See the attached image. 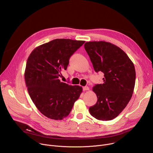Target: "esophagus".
Listing matches in <instances>:
<instances>
[{
    "label": "esophagus",
    "instance_id": "34e87169",
    "mask_svg": "<svg viewBox=\"0 0 153 153\" xmlns=\"http://www.w3.org/2000/svg\"><path fill=\"white\" fill-rule=\"evenodd\" d=\"M83 90L84 91H87V90H89V87L85 86V87H83Z\"/></svg>",
    "mask_w": 153,
    "mask_h": 153
}]
</instances>
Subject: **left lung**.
Here are the masks:
<instances>
[{
  "mask_svg": "<svg viewBox=\"0 0 153 153\" xmlns=\"http://www.w3.org/2000/svg\"><path fill=\"white\" fill-rule=\"evenodd\" d=\"M84 47L95 72L104 73L103 84H96L97 97L90 114L100 120H111L126 107L134 92L136 73L131 59L119 47L105 41L87 42Z\"/></svg>",
  "mask_w": 153,
  "mask_h": 153,
  "instance_id": "left-lung-1",
  "label": "left lung"
}]
</instances>
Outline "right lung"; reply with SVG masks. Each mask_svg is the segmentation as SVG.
<instances>
[{"label":"right lung","mask_w":153,"mask_h":153,"mask_svg":"<svg viewBox=\"0 0 153 153\" xmlns=\"http://www.w3.org/2000/svg\"><path fill=\"white\" fill-rule=\"evenodd\" d=\"M83 40L56 39L39 45L29 55L25 79L29 95L39 111L54 120L67 117L82 87L61 82V71L66 70L69 59L84 44Z\"/></svg>","instance_id":"add662e5"}]
</instances>
